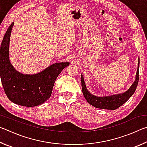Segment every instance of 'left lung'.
Returning <instances> with one entry per match:
<instances>
[{
    "label": "left lung",
    "instance_id": "1",
    "mask_svg": "<svg viewBox=\"0 0 147 147\" xmlns=\"http://www.w3.org/2000/svg\"><path fill=\"white\" fill-rule=\"evenodd\" d=\"M139 58L138 59V65L137 69L136 79L134 83L131 84L130 88L127 91L123 93L115 94L110 96H97L93 95L89 92L86 86L83 75L81 74V82L82 93L88 102L94 107L97 108L104 109H116L130 98L134 93L138 86L139 82Z\"/></svg>",
    "mask_w": 147,
    "mask_h": 147
}]
</instances>
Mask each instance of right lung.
Here are the masks:
<instances>
[{
  "label": "right lung",
  "instance_id": "right-lung-1",
  "mask_svg": "<svg viewBox=\"0 0 147 147\" xmlns=\"http://www.w3.org/2000/svg\"><path fill=\"white\" fill-rule=\"evenodd\" d=\"M12 23L5 34L0 50V75L5 93L12 102L34 107L43 104L51 96L54 82L69 62L51 65L40 73L26 74L17 71L9 61V47Z\"/></svg>",
  "mask_w": 147,
  "mask_h": 147
}]
</instances>
